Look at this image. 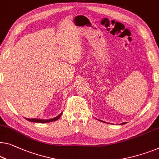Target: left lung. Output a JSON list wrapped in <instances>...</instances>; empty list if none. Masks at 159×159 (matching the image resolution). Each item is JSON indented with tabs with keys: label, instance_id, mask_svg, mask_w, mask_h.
I'll list each match as a JSON object with an SVG mask.
<instances>
[{
	"label": "left lung",
	"instance_id": "left-lung-1",
	"mask_svg": "<svg viewBox=\"0 0 159 159\" xmlns=\"http://www.w3.org/2000/svg\"><path fill=\"white\" fill-rule=\"evenodd\" d=\"M100 120V121H102V120ZM126 124V122H124V123H122V124Z\"/></svg>",
	"mask_w": 159,
	"mask_h": 159
}]
</instances>
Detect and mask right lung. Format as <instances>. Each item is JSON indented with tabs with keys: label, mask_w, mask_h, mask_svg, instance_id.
<instances>
[{
	"label": "right lung",
	"mask_w": 159,
	"mask_h": 159,
	"mask_svg": "<svg viewBox=\"0 0 159 159\" xmlns=\"http://www.w3.org/2000/svg\"><path fill=\"white\" fill-rule=\"evenodd\" d=\"M62 115V113H61L58 116H57L56 117L51 118V119H40V118H26L25 119L28 120V121L30 122H35V123H40V124H44V123H49L52 121H55V120H58L59 118L61 117V116Z\"/></svg>",
	"instance_id": "add662e5"
}]
</instances>
